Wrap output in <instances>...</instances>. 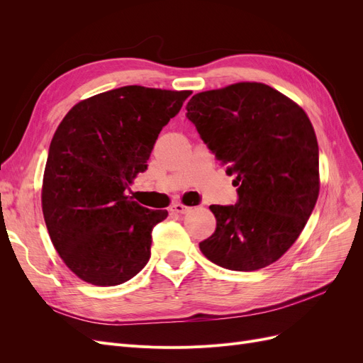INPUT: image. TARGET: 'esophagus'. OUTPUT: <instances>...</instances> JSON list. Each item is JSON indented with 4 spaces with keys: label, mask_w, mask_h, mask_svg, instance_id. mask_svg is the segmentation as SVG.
<instances>
[{
    "label": "esophagus",
    "mask_w": 363,
    "mask_h": 363,
    "mask_svg": "<svg viewBox=\"0 0 363 363\" xmlns=\"http://www.w3.org/2000/svg\"><path fill=\"white\" fill-rule=\"evenodd\" d=\"M171 211L175 212V213L183 215V213H188V212L191 211V207H189V206H184V204H182V203H174V204L171 206Z\"/></svg>",
    "instance_id": "34e87169"
}]
</instances>
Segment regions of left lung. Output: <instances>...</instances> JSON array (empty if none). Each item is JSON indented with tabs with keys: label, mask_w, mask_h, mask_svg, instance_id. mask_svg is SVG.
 <instances>
[{
	"label": "left lung",
	"mask_w": 363,
	"mask_h": 363,
	"mask_svg": "<svg viewBox=\"0 0 363 363\" xmlns=\"http://www.w3.org/2000/svg\"><path fill=\"white\" fill-rule=\"evenodd\" d=\"M186 108L239 186L235 206H211L216 228L200 242L201 252L233 271L271 265L298 239L320 194L309 116L286 95L256 82L195 94Z\"/></svg>",
	"instance_id": "8db88e82"
}]
</instances>
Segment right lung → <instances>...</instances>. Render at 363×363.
Masks as SVG:
<instances>
[{
    "label": "right lung",
    "instance_id": "add662e5",
    "mask_svg": "<svg viewBox=\"0 0 363 363\" xmlns=\"http://www.w3.org/2000/svg\"><path fill=\"white\" fill-rule=\"evenodd\" d=\"M191 94L124 86L82 100L62 119L43 171L42 212L54 248L83 281L115 286L147 265L151 232L168 212L140 206L125 189Z\"/></svg>",
    "mask_w": 363,
    "mask_h": 363
}]
</instances>
